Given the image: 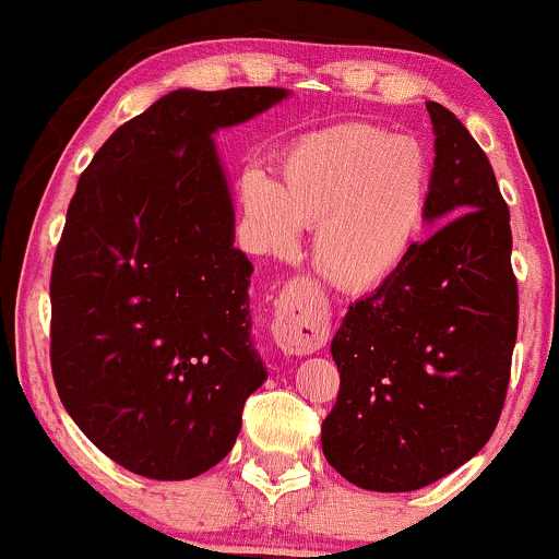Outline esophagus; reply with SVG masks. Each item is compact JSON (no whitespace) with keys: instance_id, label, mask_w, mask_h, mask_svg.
<instances>
[{"instance_id":"esophagus-1","label":"esophagus","mask_w":559,"mask_h":559,"mask_svg":"<svg viewBox=\"0 0 559 559\" xmlns=\"http://www.w3.org/2000/svg\"><path fill=\"white\" fill-rule=\"evenodd\" d=\"M273 342L284 355H312L329 342L331 323L323 307L310 299V294L297 284L284 286L275 299Z\"/></svg>"}]
</instances>
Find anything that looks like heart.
Returning <instances> with one entry per match:
<instances>
[{
  "label": "heart",
  "mask_w": 559,
  "mask_h": 559,
  "mask_svg": "<svg viewBox=\"0 0 559 559\" xmlns=\"http://www.w3.org/2000/svg\"><path fill=\"white\" fill-rule=\"evenodd\" d=\"M431 165L413 139L368 123L305 133L281 152L278 183L262 170L239 181L249 236L288 254L312 228L310 258L344 292L381 286L418 247L431 207Z\"/></svg>",
  "instance_id": "obj_1"
}]
</instances>
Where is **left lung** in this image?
Instances as JSON below:
<instances>
[{"label": "left lung", "instance_id": "8db88e82", "mask_svg": "<svg viewBox=\"0 0 559 559\" xmlns=\"http://www.w3.org/2000/svg\"><path fill=\"white\" fill-rule=\"evenodd\" d=\"M428 221H447L400 273L349 305L331 342L336 404L325 460L370 491H415L457 471L502 415L518 338L510 210L486 152L439 102Z\"/></svg>", "mask_w": 559, "mask_h": 559}]
</instances>
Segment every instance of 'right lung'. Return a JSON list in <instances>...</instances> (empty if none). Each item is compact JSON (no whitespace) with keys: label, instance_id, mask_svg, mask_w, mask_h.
<instances>
[{"label":"right lung","instance_id":"1","mask_svg":"<svg viewBox=\"0 0 559 559\" xmlns=\"http://www.w3.org/2000/svg\"><path fill=\"white\" fill-rule=\"evenodd\" d=\"M284 96L165 94L99 146L68 204L49 284L55 386L75 426L144 478L221 463L265 381L213 133Z\"/></svg>","mask_w":559,"mask_h":559}]
</instances>
